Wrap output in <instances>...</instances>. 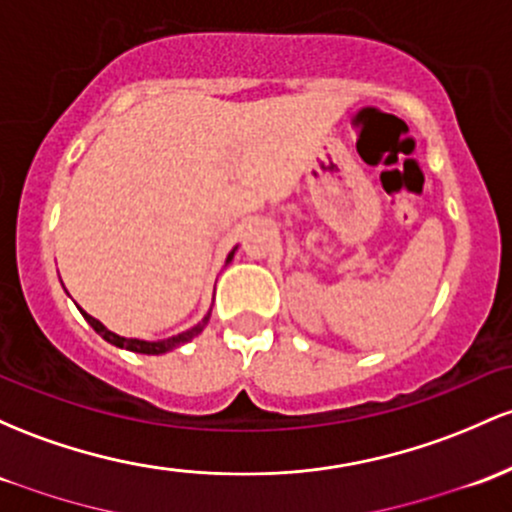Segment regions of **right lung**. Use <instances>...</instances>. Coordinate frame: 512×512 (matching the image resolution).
Here are the masks:
<instances>
[{
	"mask_svg": "<svg viewBox=\"0 0 512 512\" xmlns=\"http://www.w3.org/2000/svg\"><path fill=\"white\" fill-rule=\"evenodd\" d=\"M235 250H238V247H233V250L228 252V257H226V265H230V260H233ZM80 313H82V316H84V320H87V323L92 325V328L97 330V333H99L101 338H104L106 342H111V345L121 347V350H128V352H138V355H165V352L174 350V347H182L184 342H192V340L196 338V335H199L201 330L206 328V323H209V318H211V311H209V313H206L204 318H201V323H196L194 328L184 330V333H179V335H172V338H165V340H138V338H123V335H116V333H111V330L106 328V325L101 323V320L92 318V316H89V313H84L82 308H80Z\"/></svg>",
	"mask_w": 512,
	"mask_h": 512,
	"instance_id": "right-lung-1",
	"label": "right lung"
}]
</instances>
